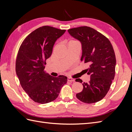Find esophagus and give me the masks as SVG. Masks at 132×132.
Segmentation results:
<instances>
[{"mask_svg": "<svg viewBox=\"0 0 132 132\" xmlns=\"http://www.w3.org/2000/svg\"><path fill=\"white\" fill-rule=\"evenodd\" d=\"M75 81V80L74 79H72L71 78H68V81L69 82H74Z\"/></svg>", "mask_w": 132, "mask_h": 132, "instance_id": "1", "label": "esophagus"}]
</instances>
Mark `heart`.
Here are the masks:
<instances>
[{
	"label": "heart",
	"instance_id": "1",
	"mask_svg": "<svg viewBox=\"0 0 132 132\" xmlns=\"http://www.w3.org/2000/svg\"><path fill=\"white\" fill-rule=\"evenodd\" d=\"M70 42H75V41H71Z\"/></svg>",
	"mask_w": 132,
	"mask_h": 132
}]
</instances>
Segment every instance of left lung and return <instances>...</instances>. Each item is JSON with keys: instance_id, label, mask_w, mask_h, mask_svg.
Instances as JSON below:
<instances>
[{"instance_id": "8db88e82", "label": "left lung", "mask_w": 132, "mask_h": 132, "mask_svg": "<svg viewBox=\"0 0 132 132\" xmlns=\"http://www.w3.org/2000/svg\"><path fill=\"white\" fill-rule=\"evenodd\" d=\"M68 32L81 43V61L89 65L86 72L90 80L82 84L83 90L76 96L84 103L97 102L105 96L114 78L116 59L113 47L105 36L90 27L73 28ZM75 81L82 82L80 79Z\"/></svg>"}]
</instances>
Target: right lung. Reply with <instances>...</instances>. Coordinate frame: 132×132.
I'll return each mask as SVG.
<instances>
[{
    "label": "right lung",
    "mask_w": 132,
    "mask_h": 132,
    "mask_svg": "<svg viewBox=\"0 0 132 132\" xmlns=\"http://www.w3.org/2000/svg\"><path fill=\"white\" fill-rule=\"evenodd\" d=\"M65 31L41 27L28 35L20 47L16 73L23 90L36 102L44 104L54 101L67 82L65 76L53 77L44 70L55 41Z\"/></svg>",
    "instance_id": "add662e5"
}]
</instances>
